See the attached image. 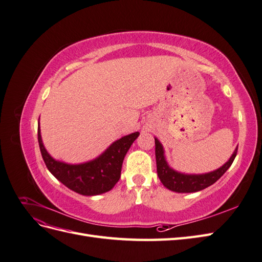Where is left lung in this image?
I'll use <instances>...</instances> for the list:
<instances>
[{
	"label": "left lung",
	"instance_id": "obj_1",
	"mask_svg": "<svg viewBox=\"0 0 262 262\" xmlns=\"http://www.w3.org/2000/svg\"><path fill=\"white\" fill-rule=\"evenodd\" d=\"M236 147L234 154L229 158V161L222 166L217 170H214L204 175H184V173L172 170L167 165L164 157L163 146L161 145L157 139H155V156H156V167L157 175L160 177L162 184L168 188L171 191L176 192H195L200 191L202 189L208 188L217 181L225 171L231 167L235 157L237 155Z\"/></svg>",
	"mask_w": 262,
	"mask_h": 262
}]
</instances>
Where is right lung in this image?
<instances>
[{
	"label": "right lung",
	"mask_w": 262,
	"mask_h": 262,
	"mask_svg": "<svg viewBox=\"0 0 262 262\" xmlns=\"http://www.w3.org/2000/svg\"><path fill=\"white\" fill-rule=\"evenodd\" d=\"M139 132L125 136L107 148L96 160L81 165H69L54 161L47 152L38 126V143L47 168L63 185L83 195H95L109 191L121 175L123 158Z\"/></svg>",
	"instance_id": "right-lung-1"
}]
</instances>
